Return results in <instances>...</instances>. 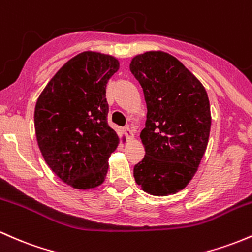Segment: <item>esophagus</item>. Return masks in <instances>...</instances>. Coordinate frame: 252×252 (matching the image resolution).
<instances>
[{"mask_svg": "<svg viewBox=\"0 0 252 252\" xmlns=\"http://www.w3.org/2000/svg\"><path fill=\"white\" fill-rule=\"evenodd\" d=\"M125 133L127 136V139H128V140H133L134 139V131L131 128V127H126Z\"/></svg>", "mask_w": 252, "mask_h": 252, "instance_id": "34e87169", "label": "esophagus"}]
</instances>
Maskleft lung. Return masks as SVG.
<instances>
[{
	"label": "left lung",
	"instance_id": "1",
	"mask_svg": "<svg viewBox=\"0 0 252 252\" xmlns=\"http://www.w3.org/2000/svg\"><path fill=\"white\" fill-rule=\"evenodd\" d=\"M129 69L148 108L140 132L145 155L134 166V179L149 194H174L190 183L207 149L212 126L208 94L193 73L162 50L138 54Z\"/></svg>",
	"mask_w": 252,
	"mask_h": 252
}]
</instances>
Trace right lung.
<instances>
[{
	"mask_svg": "<svg viewBox=\"0 0 252 252\" xmlns=\"http://www.w3.org/2000/svg\"><path fill=\"white\" fill-rule=\"evenodd\" d=\"M120 68L116 58L83 51L56 72L34 107L42 156L67 185L90 190L103 184L120 138L107 123L105 88Z\"/></svg>",
	"mask_w": 252,
	"mask_h": 252,
	"instance_id": "add662e5",
	"label": "right lung"
}]
</instances>
